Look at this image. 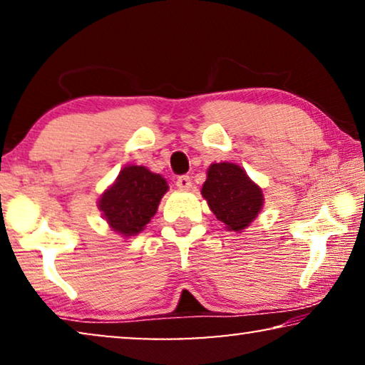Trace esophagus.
I'll use <instances>...</instances> for the list:
<instances>
[{"mask_svg":"<svg viewBox=\"0 0 365 365\" xmlns=\"http://www.w3.org/2000/svg\"><path fill=\"white\" fill-rule=\"evenodd\" d=\"M176 184H178V187H181V189H189V187H191L192 182H191V178H189L187 174H182V176L178 178Z\"/></svg>","mask_w":365,"mask_h":365,"instance_id":"34e87169","label":"esophagus"}]
</instances>
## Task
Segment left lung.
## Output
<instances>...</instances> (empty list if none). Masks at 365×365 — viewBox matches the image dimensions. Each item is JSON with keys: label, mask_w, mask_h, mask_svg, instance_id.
<instances>
[{"label": "left lung", "mask_w": 365, "mask_h": 365, "mask_svg": "<svg viewBox=\"0 0 365 365\" xmlns=\"http://www.w3.org/2000/svg\"><path fill=\"white\" fill-rule=\"evenodd\" d=\"M202 196L229 231H242L262 207V191L236 164L217 163L207 169Z\"/></svg>", "instance_id": "1"}]
</instances>
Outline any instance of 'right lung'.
<instances>
[{
	"label": "right lung",
	"mask_w": 365,
	"mask_h": 365,
	"mask_svg": "<svg viewBox=\"0 0 365 365\" xmlns=\"http://www.w3.org/2000/svg\"><path fill=\"white\" fill-rule=\"evenodd\" d=\"M166 191L168 184L159 174L144 166H128L99 199V209L114 231L133 236L151 221Z\"/></svg>",
	"instance_id": "right-lung-1"
}]
</instances>
